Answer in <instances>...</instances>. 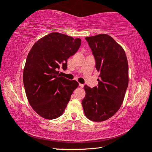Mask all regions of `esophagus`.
Here are the masks:
<instances>
[{
  "instance_id": "obj_1",
  "label": "esophagus",
  "mask_w": 152,
  "mask_h": 152,
  "mask_svg": "<svg viewBox=\"0 0 152 152\" xmlns=\"http://www.w3.org/2000/svg\"><path fill=\"white\" fill-rule=\"evenodd\" d=\"M79 86H80V87H81V88H83V87H84V84H80V83H79Z\"/></svg>"
}]
</instances>
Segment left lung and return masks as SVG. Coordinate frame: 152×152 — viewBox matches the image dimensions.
Returning <instances> with one entry per match:
<instances>
[{"label":"left lung","mask_w":152,"mask_h":152,"mask_svg":"<svg viewBox=\"0 0 152 152\" xmlns=\"http://www.w3.org/2000/svg\"><path fill=\"white\" fill-rule=\"evenodd\" d=\"M91 48L100 72L97 86H84L82 100L85 116L101 122L113 117L120 109L129 83L127 56L123 48L107 34L85 38Z\"/></svg>","instance_id":"1"}]
</instances>
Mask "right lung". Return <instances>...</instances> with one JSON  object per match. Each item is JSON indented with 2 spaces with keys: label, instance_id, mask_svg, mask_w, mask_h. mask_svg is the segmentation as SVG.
<instances>
[{
  "label": "right lung",
  "instance_id": "1",
  "mask_svg": "<svg viewBox=\"0 0 152 152\" xmlns=\"http://www.w3.org/2000/svg\"><path fill=\"white\" fill-rule=\"evenodd\" d=\"M80 38L51 33L41 38L28 53L23 70V84L33 109L46 119L60 117L78 86L59 75L60 67L67 69V60L78 50Z\"/></svg>",
  "mask_w": 152,
  "mask_h": 152
}]
</instances>
